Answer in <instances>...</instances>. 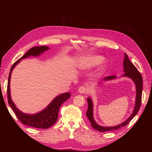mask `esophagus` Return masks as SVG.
<instances>
[{"instance_id":"esophagus-1","label":"esophagus","mask_w":152,"mask_h":152,"mask_svg":"<svg viewBox=\"0 0 152 152\" xmlns=\"http://www.w3.org/2000/svg\"><path fill=\"white\" fill-rule=\"evenodd\" d=\"M79 92L80 93L85 94V93H87V92H88V89H87V87L82 86H80L79 88Z\"/></svg>"}]
</instances>
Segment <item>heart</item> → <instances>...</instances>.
Here are the masks:
<instances>
[{
	"mask_svg": "<svg viewBox=\"0 0 152 152\" xmlns=\"http://www.w3.org/2000/svg\"><path fill=\"white\" fill-rule=\"evenodd\" d=\"M104 60V58L99 56H94L86 57L82 59L81 61L82 67L84 68H88L95 66L102 63Z\"/></svg>",
	"mask_w": 152,
	"mask_h": 152,
	"instance_id": "heart-1",
	"label": "heart"
}]
</instances>
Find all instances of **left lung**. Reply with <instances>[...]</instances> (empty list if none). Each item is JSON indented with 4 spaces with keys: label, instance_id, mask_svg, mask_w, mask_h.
<instances>
[{
    "label": "left lung",
    "instance_id": "1",
    "mask_svg": "<svg viewBox=\"0 0 152 152\" xmlns=\"http://www.w3.org/2000/svg\"><path fill=\"white\" fill-rule=\"evenodd\" d=\"M124 65V71L125 73L122 76H126L131 78L134 82L136 87V103L134 110L133 111L131 115L127 118L125 122L122 124H119L118 126L114 127H103L99 126L98 124H96L95 121L93 118V102L91 98H87V103H88V108L86 112V115L88 118L89 121L91 124V126L93 127L94 129L97 130L100 132H106L110 131H113L118 129L122 127L127 126V124L130 122L132 119L135 117L136 115L139 112L141 103V98H142V79L141 73L137 70L136 67L133 65V64L130 61L128 58L127 55L125 53L124 54V60L123 62ZM116 77L115 75L112 76H108L103 78V80H111L113 79Z\"/></svg>",
    "mask_w": 152,
    "mask_h": 152
}]
</instances>
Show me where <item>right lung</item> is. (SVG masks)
<instances>
[{
    "label": "right lung",
    "mask_w": 152,
    "mask_h": 152,
    "mask_svg": "<svg viewBox=\"0 0 152 152\" xmlns=\"http://www.w3.org/2000/svg\"><path fill=\"white\" fill-rule=\"evenodd\" d=\"M49 47L47 46H37L32 48L28 50L26 54H25L20 59L17 60L13 64L10 72L8 78L7 82V99L8 103L12 109L13 112H15V115L20 121L25 124L26 126H28L30 127H33L38 129H47L51 127L53 125L56 123L58 117V112L59 109L60 108L61 104L66 102L70 97V93H66L61 94L53 99V102L50 103L46 108H45L40 112L36 113L34 115H28L21 112L18 110L13 103L11 98L10 94V79L11 75L13 68L19 63L21 59L28 57L30 56H37L40 54L42 53L45 50L49 49Z\"/></svg>",
    "instance_id": "add662e5"
}]
</instances>
